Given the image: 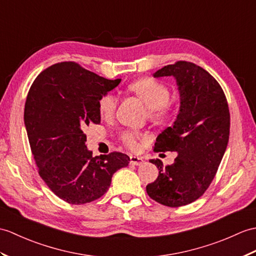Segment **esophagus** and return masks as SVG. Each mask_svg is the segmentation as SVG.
Returning a JSON list of instances; mask_svg holds the SVG:
<instances>
[{"instance_id":"obj_1","label":"esophagus","mask_w":256,"mask_h":256,"mask_svg":"<svg viewBox=\"0 0 256 256\" xmlns=\"http://www.w3.org/2000/svg\"><path fill=\"white\" fill-rule=\"evenodd\" d=\"M144 160H142L140 157H136V156H130V164L133 166H140Z\"/></svg>"}]
</instances>
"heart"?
Instances as JSON below:
<instances>
[{
    "instance_id": "b5f03b06",
    "label": "heart",
    "mask_w": 256,
    "mask_h": 256,
    "mask_svg": "<svg viewBox=\"0 0 256 256\" xmlns=\"http://www.w3.org/2000/svg\"><path fill=\"white\" fill-rule=\"evenodd\" d=\"M128 90L136 94L146 104L150 118L155 123H162L169 118L172 114V104L169 102L170 92L168 87L156 80L142 78L135 80L128 86ZM118 106L116 94L106 92L98 100V110L101 118H111L114 116ZM140 134L136 132H126L122 140L128 147L136 150L138 147Z\"/></svg>"
}]
</instances>
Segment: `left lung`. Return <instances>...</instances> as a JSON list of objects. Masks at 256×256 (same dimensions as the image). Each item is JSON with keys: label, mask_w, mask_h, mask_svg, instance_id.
Returning a JSON list of instances; mask_svg holds the SVG:
<instances>
[{"label": "left lung", "mask_w": 256, "mask_h": 256, "mask_svg": "<svg viewBox=\"0 0 256 256\" xmlns=\"http://www.w3.org/2000/svg\"><path fill=\"white\" fill-rule=\"evenodd\" d=\"M172 76L176 82L180 108L176 121L160 133L154 152H176L174 162L159 170L146 186L158 203L179 207L196 200L210 186L229 140L230 114L224 90L214 77L198 65L180 61L166 65L154 77Z\"/></svg>", "instance_id": "8db88e82"}]
</instances>
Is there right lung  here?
<instances>
[{"label":"right lung","instance_id":"add662e5","mask_svg":"<svg viewBox=\"0 0 256 256\" xmlns=\"http://www.w3.org/2000/svg\"><path fill=\"white\" fill-rule=\"evenodd\" d=\"M120 82L62 62L41 72L29 89L24 121L39 174L70 204L101 198L114 172L128 164L126 154L94 157L86 146L87 128L100 123L99 98Z\"/></svg>","mask_w":256,"mask_h":256}]
</instances>
